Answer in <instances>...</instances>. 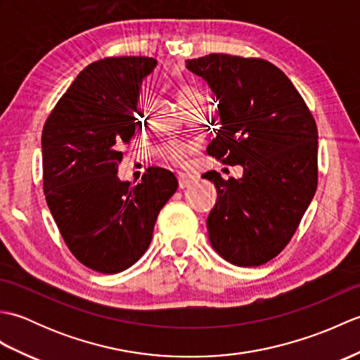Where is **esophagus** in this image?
Masks as SVG:
<instances>
[{
	"label": "esophagus",
	"instance_id": "obj_1",
	"mask_svg": "<svg viewBox=\"0 0 360 360\" xmlns=\"http://www.w3.org/2000/svg\"><path fill=\"white\" fill-rule=\"evenodd\" d=\"M196 179L193 178L192 174H184V173H181L179 176H178V182H179V188H187V187H190L193 184Z\"/></svg>",
	"mask_w": 360,
	"mask_h": 360
}]
</instances>
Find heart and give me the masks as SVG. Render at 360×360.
Returning <instances> with one entry per match:
<instances>
[{"instance_id": "obj_1", "label": "heart", "mask_w": 360, "mask_h": 360, "mask_svg": "<svg viewBox=\"0 0 360 360\" xmlns=\"http://www.w3.org/2000/svg\"><path fill=\"white\" fill-rule=\"evenodd\" d=\"M195 97H200V94L196 93V91L190 89V88H184L181 91V96L179 98L181 101H186V98H195ZM165 156L168 160H172L174 164H182L186 160V156L188 153V148L186 145H178V143H173V145H168L164 150Z\"/></svg>"}]
</instances>
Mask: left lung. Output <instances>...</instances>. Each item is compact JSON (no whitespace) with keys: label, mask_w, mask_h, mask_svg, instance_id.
I'll use <instances>...</instances> for the list:
<instances>
[{"label":"left lung","mask_w":360,"mask_h":360,"mask_svg":"<svg viewBox=\"0 0 360 360\" xmlns=\"http://www.w3.org/2000/svg\"><path fill=\"white\" fill-rule=\"evenodd\" d=\"M209 83L219 128L207 155L241 165L243 178H202L217 187L209 240L235 266H259L292 238L317 188V125L285 72L263 58L210 53L187 60Z\"/></svg>","instance_id":"left-lung-1"}]
</instances>
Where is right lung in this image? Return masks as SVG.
Returning <instances> with one entry per match:
<instances>
[{"instance_id":"right-lung-1","label":"right lung","mask_w":360,"mask_h":360,"mask_svg":"<svg viewBox=\"0 0 360 360\" xmlns=\"http://www.w3.org/2000/svg\"><path fill=\"white\" fill-rule=\"evenodd\" d=\"M151 57H108L88 65L43 127V190L66 246L102 274L128 269L148 249L160 209L178 188L165 168L150 167L139 184L117 178L134 136L142 80Z\"/></svg>"}]
</instances>
